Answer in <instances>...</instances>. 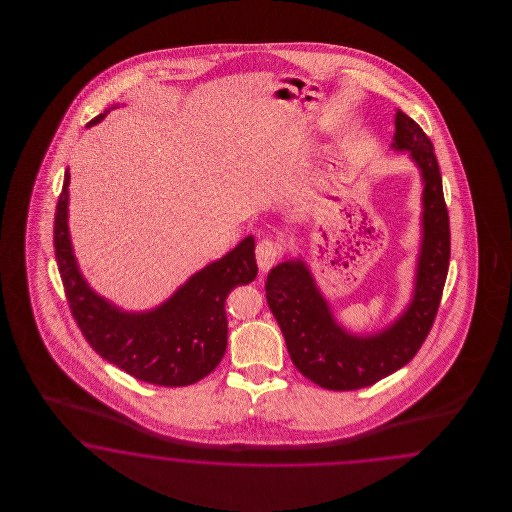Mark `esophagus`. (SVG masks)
<instances>
[{
    "mask_svg": "<svg viewBox=\"0 0 512 512\" xmlns=\"http://www.w3.org/2000/svg\"><path fill=\"white\" fill-rule=\"evenodd\" d=\"M279 255H281V249L278 244L270 238H263L257 249H255V257H257V264H259V270L261 272H268L274 264L278 263Z\"/></svg>",
    "mask_w": 512,
    "mask_h": 512,
    "instance_id": "obj_1",
    "label": "esophagus"
}]
</instances>
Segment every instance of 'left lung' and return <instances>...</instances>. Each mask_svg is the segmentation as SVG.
<instances>
[{
	"instance_id": "1",
	"label": "left lung",
	"mask_w": 512,
	"mask_h": 512,
	"mask_svg": "<svg viewBox=\"0 0 512 512\" xmlns=\"http://www.w3.org/2000/svg\"><path fill=\"white\" fill-rule=\"evenodd\" d=\"M394 148L409 150L424 178V240L415 298L396 325L370 338L334 323L308 268L287 261L270 270L264 289L296 370L328 390L370 387L403 368L428 338L449 274L450 223L434 144L413 118L398 110Z\"/></svg>"
}]
</instances>
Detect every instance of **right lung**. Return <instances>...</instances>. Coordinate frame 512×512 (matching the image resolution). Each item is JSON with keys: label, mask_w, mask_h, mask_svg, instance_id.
Instances as JSON below:
<instances>
[{"label": "right lung", "mask_w": 512, "mask_h": 512, "mask_svg": "<svg viewBox=\"0 0 512 512\" xmlns=\"http://www.w3.org/2000/svg\"><path fill=\"white\" fill-rule=\"evenodd\" d=\"M67 187L69 171L54 214V253L69 310L93 351L131 377L159 387H187L214 372L227 349V295L257 276L253 236L195 274L161 308L122 313L95 295L78 272L67 231Z\"/></svg>", "instance_id": "add662e5"}]
</instances>
